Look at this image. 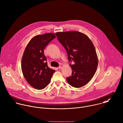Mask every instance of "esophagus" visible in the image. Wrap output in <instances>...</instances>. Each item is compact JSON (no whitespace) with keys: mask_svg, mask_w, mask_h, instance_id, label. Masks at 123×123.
Listing matches in <instances>:
<instances>
[{"mask_svg":"<svg viewBox=\"0 0 123 123\" xmlns=\"http://www.w3.org/2000/svg\"><path fill=\"white\" fill-rule=\"evenodd\" d=\"M62 65H60L59 66V67H58V68H59V69H61V68H62Z\"/></svg>","mask_w":123,"mask_h":123,"instance_id":"1","label":"esophagus"}]
</instances>
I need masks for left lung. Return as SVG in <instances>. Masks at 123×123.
Returning a JSON list of instances; mask_svg holds the SVG:
<instances>
[{
    "instance_id": "1",
    "label": "left lung",
    "mask_w": 123,
    "mask_h": 123,
    "mask_svg": "<svg viewBox=\"0 0 123 123\" xmlns=\"http://www.w3.org/2000/svg\"><path fill=\"white\" fill-rule=\"evenodd\" d=\"M57 39L66 50L72 75L67 77L68 83L75 88L86 85L94 76L98 63L95 47L85 34L79 31L58 32Z\"/></svg>"
}]
</instances>
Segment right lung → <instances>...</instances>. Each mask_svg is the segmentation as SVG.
Listing matches in <instances>:
<instances>
[{
	"label": "right lung",
	"mask_w": 123,
	"mask_h": 123,
	"mask_svg": "<svg viewBox=\"0 0 123 123\" xmlns=\"http://www.w3.org/2000/svg\"><path fill=\"white\" fill-rule=\"evenodd\" d=\"M56 37L52 33L38 35L33 37L27 44L21 60L23 76L33 88L42 90L50 82L55 72L48 67L44 49Z\"/></svg>",
	"instance_id": "add662e5"
}]
</instances>
